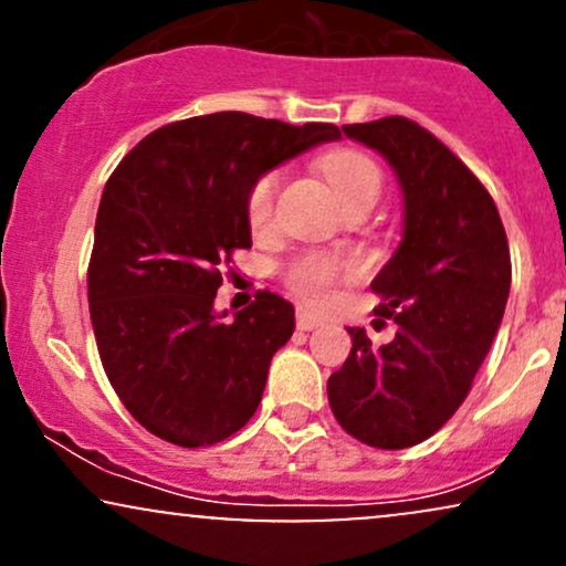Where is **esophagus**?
<instances>
[{
	"label": "esophagus",
	"mask_w": 566,
	"mask_h": 566,
	"mask_svg": "<svg viewBox=\"0 0 566 566\" xmlns=\"http://www.w3.org/2000/svg\"><path fill=\"white\" fill-rule=\"evenodd\" d=\"M295 324H297V329H303V333H311V329L322 327V319H319V316L308 314V311L297 308V314H295Z\"/></svg>",
	"instance_id": "obj_1"
}]
</instances>
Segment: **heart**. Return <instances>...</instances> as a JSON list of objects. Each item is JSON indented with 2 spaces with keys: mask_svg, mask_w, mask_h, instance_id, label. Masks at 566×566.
Segmentation results:
<instances>
[{
  "mask_svg": "<svg viewBox=\"0 0 566 566\" xmlns=\"http://www.w3.org/2000/svg\"><path fill=\"white\" fill-rule=\"evenodd\" d=\"M324 178L335 188L343 205L350 207L354 201L375 197L378 199L382 175L367 154L356 151V148H335V151L324 154L319 161ZM276 175L265 172L255 180L247 193V223L255 233L269 231L274 223V201H276ZM348 276V269L337 263L335 258L327 255H303L292 261L284 271V282L287 287L308 305H327L333 303L337 284Z\"/></svg>",
  "mask_w": 566,
  "mask_h": 566,
  "instance_id": "b5f03b06",
  "label": "heart"
}]
</instances>
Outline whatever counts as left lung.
<instances>
[{
  "label": "left lung",
  "instance_id": "8db88e82",
  "mask_svg": "<svg viewBox=\"0 0 566 566\" xmlns=\"http://www.w3.org/2000/svg\"><path fill=\"white\" fill-rule=\"evenodd\" d=\"M343 133L391 161L405 239L373 282L375 314L396 322V337L375 348L348 327L354 348L327 396L350 437L405 450L433 437L471 391L509 301V239L482 180L418 122L382 116Z\"/></svg>",
  "mask_w": 566,
  "mask_h": 566
}]
</instances>
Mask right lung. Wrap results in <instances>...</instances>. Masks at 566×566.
<instances>
[{
  "label": "right lung",
  "mask_w": 566,
  "mask_h": 566,
  "mask_svg": "<svg viewBox=\"0 0 566 566\" xmlns=\"http://www.w3.org/2000/svg\"><path fill=\"white\" fill-rule=\"evenodd\" d=\"M335 138L324 122L218 112L154 129L112 172L87 265L90 319L108 382L154 437L210 447L255 415L295 308L269 290L233 319L212 303L233 252L252 247V184Z\"/></svg>",
  "instance_id": "obj_1"
}]
</instances>
